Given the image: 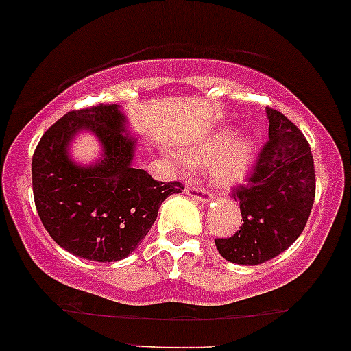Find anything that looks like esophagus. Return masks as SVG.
I'll use <instances>...</instances> for the list:
<instances>
[{"label":"esophagus","instance_id":"1","mask_svg":"<svg viewBox=\"0 0 351 351\" xmlns=\"http://www.w3.org/2000/svg\"><path fill=\"white\" fill-rule=\"evenodd\" d=\"M184 191H186L188 196H191V198L196 199V202H202V203H208L211 199V193L205 188L198 186V184H188L186 188H184Z\"/></svg>","mask_w":351,"mask_h":351}]
</instances>
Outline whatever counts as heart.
I'll use <instances>...</instances> for the list:
<instances>
[{
	"instance_id": "heart-1",
	"label": "heart",
	"mask_w": 351,
	"mask_h": 351,
	"mask_svg": "<svg viewBox=\"0 0 351 351\" xmlns=\"http://www.w3.org/2000/svg\"><path fill=\"white\" fill-rule=\"evenodd\" d=\"M234 136L233 128H221L202 145L184 155L188 165L211 163L213 182L221 188H232L245 182L258 155V141L252 134Z\"/></svg>"
}]
</instances>
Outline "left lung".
Here are the masks:
<instances>
[{
	"instance_id": "obj_1",
	"label": "left lung",
	"mask_w": 351,
	"mask_h": 351,
	"mask_svg": "<svg viewBox=\"0 0 351 351\" xmlns=\"http://www.w3.org/2000/svg\"><path fill=\"white\" fill-rule=\"evenodd\" d=\"M268 141L245 184L233 190L243 223L217 238L219 255L237 265H260L295 243L315 199V165L303 133L280 111L267 108Z\"/></svg>"
}]
</instances>
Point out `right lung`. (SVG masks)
Listing matches in <instances>:
<instances>
[{
    "instance_id": "obj_1",
    "label": "right lung",
    "mask_w": 351,
    "mask_h": 351,
    "mask_svg": "<svg viewBox=\"0 0 351 351\" xmlns=\"http://www.w3.org/2000/svg\"><path fill=\"white\" fill-rule=\"evenodd\" d=\"M119 105L69 111L46 130L33 155V195L41 223L61 248L93 261H118L145 240L161 203L184 190L133 168L134 143ZM82 129L104 146L102 160L80 167L67 155Z\"/></svg>"
}]
</instances>
